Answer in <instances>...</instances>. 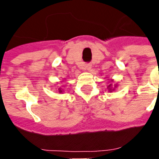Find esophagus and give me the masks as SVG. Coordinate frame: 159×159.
Returning <instances> with one entry per match:
<instances>
[{"instance_id":"34e87169","label":"esophagus","mask_w":159,"mask_h":159,"mask_svg":"<svg viewBox=\"0 0 159 159\" xmlns=\"http://www.w3.org/2000/svg\"><path fill=\"white\" fill-rule=\"evenodd\" d=\"M82 68L87 70H89L92 68V66H91L90 64H84V65H83V66H82Z\"/></svg>"}]
</instances>
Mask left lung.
I'll return each mask as SVG.
<instances>
[{
  "mask_svg": "<svg viewBox=\"0 0 159 159\" xmlns=\"http://www.w3.org/2000/svg\"><path fill=\"white\" fill-rule=\"evenodd\" d=\"M113 82V79H111L110 82H109V85L107 86V89H108V90H109V92H111V91H114L115 90V89L117 88V84H115V85H112V83Z\"/></svg>",
  "mask_w": 159,
  "mask_h": 159,
  "instance_id": "1",
  "label": "left lung"
}]
</instances>
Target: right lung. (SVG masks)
I'll list each match as a JSON object with an SVG mask.
<instances>
[{
    "label": "right lung",
    "instance_id": "1",
    "mask_svg": "<svg viewBox=\"0 0 159 159\" xmlns=\"http://www.w3.org/2000/svg\"><path fill=\"white\" fill-rule=\"evenodd\" d=\"M62 82H63V81H62ZM62 82H61V83H62ZM58 90H59V93H63V92H64L63 89H62V88H60V87H59V89H58Z\"/></svg>",
    "mask_w": 159,
    "mask_h": 159
}]
</instances>
